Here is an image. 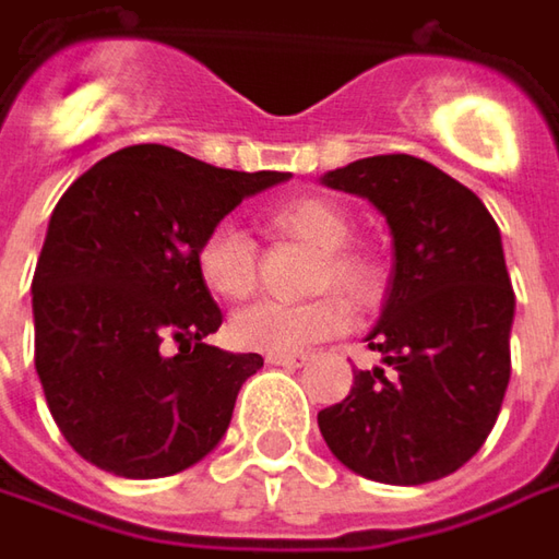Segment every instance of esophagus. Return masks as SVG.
Segmentation results:
<instances>
[{
  "label": "esophagus",
  "instance_id": "esophagus-1",
  "mask_svg": "<svg viewBox=\"0 0 559 559\" xmlns=\"http://www.w3.org/2000/svg\"><path fill=\"white\" fill-rule=\"evenodd\" d=\"M265 362L272 366H284V369H300L309 362V353H269Z\"/></svg>",
  "mask_w": 559,
  "mask_h": 559
}]
</instances>
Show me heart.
<instances>
[{
  "instance_id": "obj_1",
  "label": "heart",
  "mask_w": 559,
  "mask_h": 559,
  "mask_svg": "<svg viewBox=\"0 0 559 559\" xmlns=\"http://www.w3.org/2000/svg\"><path fill=\"white\" fill-rule=\"evenodd\" d=\"M265 228L278 237L300 240L319 250L309 287L316 294L337 290L353 306H372L384 290V269L369 250L353 247V222L344 209L325 197H300L265 215ZM197 275L212 297L240 304L255 290L253 240L228 222L203 234L193 253ZM350 309L341 297L325 294L309 304H253L240 309L228 325L240 350L300 353L344 334Z\"/></svg>"
}]
</instances>
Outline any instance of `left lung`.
Returning <instances> with one entry per match:
<instances>
[{
  "label": "left lung",
  "instance_id": "8db88e82",
  "mask_svg": "<svg viewBox=\"0 0 559 559\" xmlns=\"http://www.w3.org/2000/svg\"><path fill=\"white\" fill-rule=\"evenodd\" d=\"M322 183L369 200L394 237L381 366L319 413L331 453L362 478L425 485L473 460L510 381V287L498 222L469 187L416 156L356 158Z\"/></svg>",
  "mask_w": 559,
  "mask_h": 559
}]
</instances>
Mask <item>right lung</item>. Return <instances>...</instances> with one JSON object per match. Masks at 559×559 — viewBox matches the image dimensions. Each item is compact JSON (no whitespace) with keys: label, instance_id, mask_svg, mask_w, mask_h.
I'll return each mask as SVG.
<instances>
[{"label":"right lung","instance_id":"1","mask_svg":"<svg viewBox=\"0 0 559 559\" xmlns=\"http://www.w3.org/2000/svg\"><path fill=\"white\" fill-rule=\"evenodd\" d=\"M287 178L140 143L64 190L31 287L34 362L52 419L86 463L162 478L222 441L262 356L206 344L222 309L193 253L234 206Z\"/></svg>","mask_w":559,"mask_h":559}]
</instances>
